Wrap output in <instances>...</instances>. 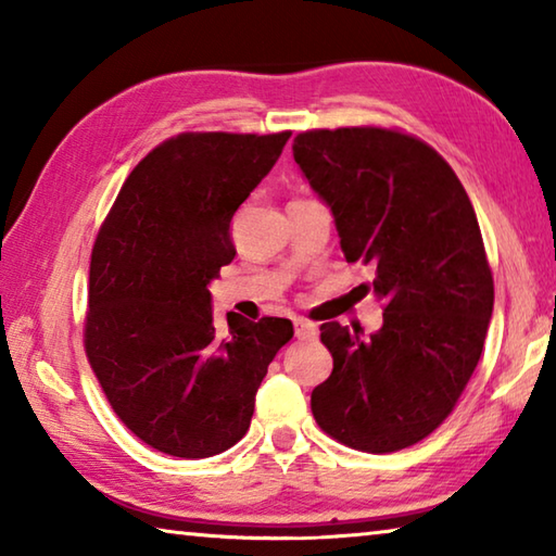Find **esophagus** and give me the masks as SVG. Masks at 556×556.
<instances>
[{
    "label": "esophagus",
    "instance_id": "obj_1",
    "mask_svg": "<svg viewBox=\"0 0 556 556\" xmlns=\"http://www.w3.org/2000/svg\"><path fill=\"white\" fill-rule=\"evenodd\" d=\"M294 333L299 341H314L318 336V328L312 321H306V318H294Z\"/></svg>",
    "mask_w": 556,
    "mask_h": 556
}]
</instances>
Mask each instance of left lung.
Masks as SVG:
<instances>
[{
	"instance_id": "left-lung-1",
	"label": "left lung",
	"mask_w": 556,
	"mask_h": 556,
	"mask_svg": "<svg viewBox=\"0 0 556 556\" xmlns=\"http://www.w3.org/2000/svg\"><path fill=\"white\" fill-rule=\"evenodd\" d=\"M291 149L384 304L368 338L321 326L333 372L312 392L314 419L357 451L407 448L454 412L481 361L493 275L476 211L444 156L400 129H312Z\"/></svg>"
}]
</instances>
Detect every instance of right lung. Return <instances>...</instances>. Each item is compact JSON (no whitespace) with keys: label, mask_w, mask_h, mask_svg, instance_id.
Returning <instances> with one entry per match:
<instances>
[{"label":"right lung","mask_w":556,"mask_h":556,"mask_svg":"<svg viewBox=\"0 0 556 556\" xmlns=\"http://www.w3.org/2000/svg\"><path fill=\"white\" fill-rule=\"evenodd\" d=\"M291 131H184L139 162L92 244L86 353L131 434L178 458L223 454L248 434L289 318L213 321L211 279L230 265V220Z\"/></svg>","instance_id":"obj_1"}]
</instances>
